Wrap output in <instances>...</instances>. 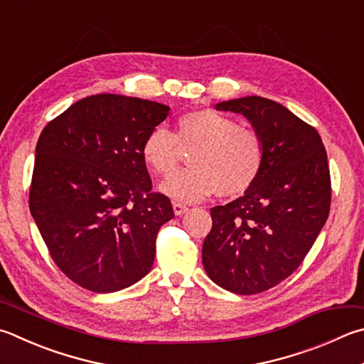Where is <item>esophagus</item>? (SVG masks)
<instances>
[{"mask_svg":"<svg viewBox=\"0 0 364 364\" xmlns=\"http://www.w3.org/2000/svg\"><path fill=\"white\" fill-rule=\"evenodd\" d=\"M173 211H175V215H183L188 211V207L181 202H173Z\"/></svg>","mask_w":364,"mask_h":364,"instance_id":"34e87169","label":"esophagus"}]
</instances>
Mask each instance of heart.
<instances>
[{
	"label": "heart",
	"mask_w": 364,
	"mask_h": 364,
	"mask_svg": "<svg viewBox=\"0 0 364 364\" xmlns=\"http://www.w3.org/2000/svg\"><path fill=\"white\" fill-rule=\"evenodd\" d=\"M181 149L189 168L175 171L161 184L164 194L196 202L215 193L220 197L245 194L261 175L266 146L255 129L216 109H196L178 117L175 134L154 127L144 136L141 157L156 175H168L180 161Z\"/></svg>",
	"instance_id": "1"
}]
</instances>
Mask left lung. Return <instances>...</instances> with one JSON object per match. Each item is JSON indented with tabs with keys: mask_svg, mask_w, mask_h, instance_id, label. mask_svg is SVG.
Here are the masks:
<instances>
[{
	"mask_svg": "<svg viewBox=\"0 0 364 364\" xmlns=\"http://www.w3.org/2000/svg\"><path fill=\"white\" fill-rule=\"evenodd\" d=\"M216 109L245 116L262 136L266 159L245 194L210 210L202 262L216 285L257 294L301 266L325 226L331 207L326 149L312 125L269 98L243 97Z\"/></svg>",
	"mask_w": 364,
	"mask_h": 364,
	"instance_id": "8db88e82",
	"label": "left lung"
}]
</instances>
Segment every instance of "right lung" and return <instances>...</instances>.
<instances>
[{"mask_svg":"<svg viewBox=\"0 0 364 364\" xmlns=\"http://www.w3.org/2000/svg\"><path fill=\"white\" fill-rule=\"evenodd\" d=\"M168 109L98 94L39 135L31 216L55 266L89 291H119L153 267L157 232L175 215L168 197L153 191L141 144Z\"/></svg>","mask_w":364,"mask_h":364,"instance_id":"1","label":"right lung"}]
</instances>
